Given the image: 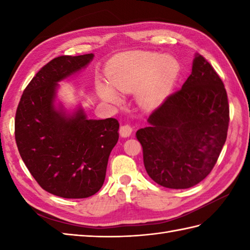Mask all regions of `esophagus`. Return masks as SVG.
Returning a JSON list of instances; mask_svg holds the SVG:
<instances>
[{
  "instance_id": "obj_1",
  "label": "esophagus",
  "mask_w": 250,
  "mask_h": 250,
  "mask_svg": "<svg viewBox=\"0 0 250 250\" xmlns=\"http://www.w3.org/2000/svg\"><path fill=\"white\" fill-rule=\"evenodd\" d=\"M132 126L130 125H124L120 126V130H119V133L122 137H129L132 134Z\"/></svg>"
}]
</instances>
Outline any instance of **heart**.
<instances>
[{
  "instance_id": "heart-1",
  "label": "heart",
  "mask_w": 250,
  "mask_h": 250,
  "mask_svg": "<svg viewBox=\"0 0 250 250\" xmlns=\"http://www.w3.org/2000/svg\"><path fill=\"white\" fill-rule=\"evenodd\" d=\"M108 83L99 82L101 98L111 104H119L122 93L136 91V100L147 109L160 106L168 97L179 74V64L172 56L156 52L134 51L121 54L110 60L105 70Z\"/></svg>"
}]
</instances>
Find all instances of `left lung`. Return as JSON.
I'll return each instance as SVG.
<instances>
[{
	"label": "left lung",
	"instance_id": "left-lung-1",
	"mask_svg": "<svg viewBox=\"0 0 250 250\" xmlns=\"http://www.w3.org/2000/svg\"><path fill=\"white\" fill-rule=\"evenodd\" d=\"M227 91L218 74L196 54L178 91L136 132L149 177L162 187L187 189L202 182L218 160L229 126Z\"/></svg>",
	"mask_w": 250,
	"mask_h": 250
}]
</instances>
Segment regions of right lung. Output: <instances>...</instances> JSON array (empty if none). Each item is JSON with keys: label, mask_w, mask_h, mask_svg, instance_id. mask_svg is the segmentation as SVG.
<instances>
[{"label": "right lung", "mask_w": 250, "mask_h": 250, "mask_svg": "<svg viewBox=\"0 0 250 250\" xmlns=\"http://www.w3.org/2000/svg\"><path fill=\"white\" fill-rule=\"evenodd\" d=\"M94 55L61 56L26 86L15 119V139L32 176L47 192L65 199L95 194L105 180L110 151L119 139L115 118L88 119L82 106H56L59 82L87 67Z\"/></svg>", "instance_id": "obj_1"}]
</instances>
